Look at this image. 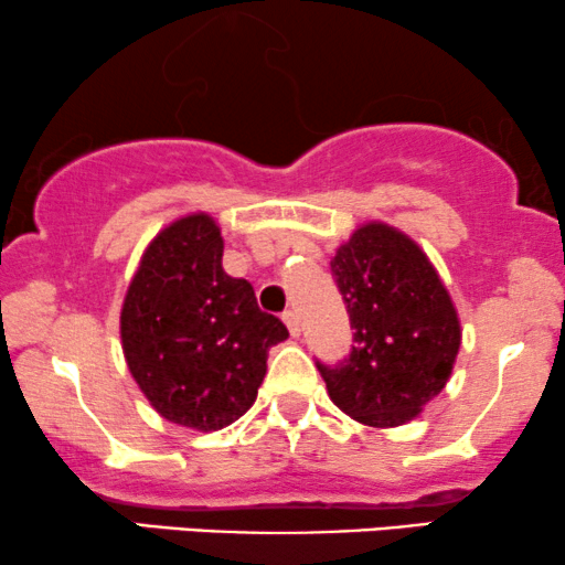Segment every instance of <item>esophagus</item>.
I'll return each mask as SVG.
<instances>
[{"mask_svg": "<svg viewBox=\"0 0 565 565\" xmlns=\"http://www.w3.org/2000/svg\"><path fill=\"white\" fill-rule=\"evenodd\" d=\"M282 321H285V324H288L292 337L300 334V319H298L296 311H285V313H282Z\"/></svg>", "mask_w": 565, "mask_h": 565, "instance_id": "1", "label": "esophagus"}]
</instances>
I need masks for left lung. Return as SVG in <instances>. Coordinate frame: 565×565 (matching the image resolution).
Wrapping results in <instances>:
<instances>
[{
	"mask_svg": "<svg viewBox=\"0 0 565 565\" xmlns=\"http://www.w3.org/2000/svg\"><path fill=\"white\" fill-rule=\"evenodd\" d=\"M329 265L355 329L345 361L317 363L329 399L365 426H405L444 390L457 361L461 327L449 290L413 238L376 220Z\"/></svg>",
	"mask_w": 565,
	"mask_h": 565,
	"instance_id": "obj_1",
	"label": "left lung"
}]
</instances>
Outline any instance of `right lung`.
<instances>
[{
	"label": "right lung",
	"instance_id": "right-lung-1",
	"mask_svg": "<svg viewBox=\"0 0 565 565\" xmlns=\"http://www.w3.org/2000/svg\"><path fill=\"white\" fill-rule=\"evenodd\" d=\"M288 337L256 306L252 282L225 275L223 236L204 212L173 220L145 248L121 306V350L156 413L220 430L254 405L267 353Z\"/></svg>",
	"mask_w": 565,
	"mask_h": 565
}]
</instances>
